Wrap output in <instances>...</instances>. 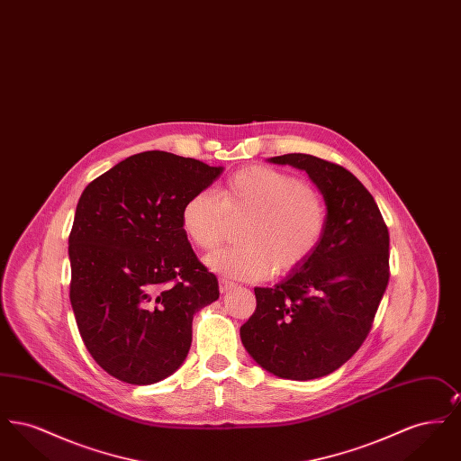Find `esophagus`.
I'll return each mask as SVG.
<instances>
[{"instance_id": "obj_1", "label": "esophagus", "mask_w": 461, "mask_h": 461, "mask_svg": "<svg viewBox=\"0 0 461 461\" xmlns=\"http://www.w3.org/2000/svg\"><path fill=\"white\" fill-rule=\"evenodd\" d=\"M233 286H235L233 282H230V280H226V278H220L221 294H224V292H230Z\"/></svg>"}]
</instances>
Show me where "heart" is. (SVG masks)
I'll list each match as a JSON object with an SVG mask.
<instances>
[{
  "label": "heart",
  "mask_w": 461,
  "mask_h": 461,
  "mask_svg": "<svg viewBox=\"0 0 461 461\" xmlns=\"http://www.w3.org/2000/svg\"><path fill=\"white\" fill-rule=\"evenodd\" d=\"M241 243L221 249L205 264L239 280H263L273 269L290 273L316 252L327 228L321 195L297 176L249 166L230 176L220 190H202L183 205L181 226L200 250L224 239L230 221L243 220Z\"/></svg>",
  "instance_id": "b5f03b06"
}]
</instances>
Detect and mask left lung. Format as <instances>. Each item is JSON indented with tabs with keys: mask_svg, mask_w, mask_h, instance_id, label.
I'll list each match as a JSON object with an SVG mask.
<instances>
[{
	"mask_svg": "<svg viewBox=\"0 0 461 461\" xmlns=\"http://www.w3.org/2000/svg\"><path fill=\"white\" fill-rule=\"evenodd\" d=\"M267 160L306 171L325 198L327 228L316 252L284 282L254 288L258 307L241 325V344L266 372L312 380L349 361L370 333L389 284V230L346 167L307 154Z\"/></svg>",
	"mask_w": 461,
	"mask_h": 461,
	"instance_id": "8db88e82",
	"label": "left lung"
}]
</instances>
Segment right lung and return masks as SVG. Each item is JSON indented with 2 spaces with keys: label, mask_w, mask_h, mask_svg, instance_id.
<instances>
[{
  "label": "right lung",
  "mask_w": 461,
  "mask_h": 461,
  "mask_svg": "<svg viewBox=\"0 0 461 461\" xmlns=\"http://www.w3.org/2000/svg\"><path fill=\"white\" fill-rule=\"evenodd\" d=\"M222 173L197 158L141 152L93 179L68 235L70 304L93 359L132 385L164 380L192 346L194 314L218 278L181 226L183 205Z\"/></svg>",
  "instance_id": "obj_1"
}]
</instances>
